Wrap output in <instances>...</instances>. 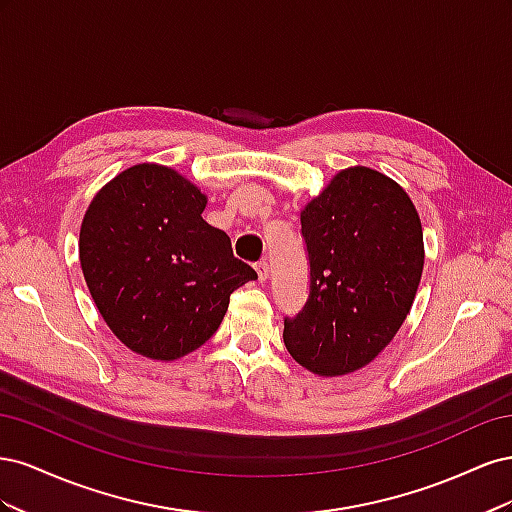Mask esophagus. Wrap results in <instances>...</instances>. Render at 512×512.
<instances>
[{
	"mask_svg": "<svg viewBox=\"0 0 512 512\" xmlns=\"http://www.w3.org/2000/svg\"><path fill=\"white\" fill-rule=\"evenodd\" d=\"M256 273H258V282H265L269 277V262L267 260L256 262Z\"/></svg>",
	"mask_w": 512,
	"mask_h": 512,
	"instance_id": "1",
	"label": "esophagus"
}]
</instances>
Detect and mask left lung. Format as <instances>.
Masks as SVG:
<instances>
[{"instance_id": "1", "label": "left lung", "mask_w": 512, "mask_h": 512, "mask_svg": "<svg viewBox=\"0 0 512 512\" xmlns=\"http://www.w3.org/2000/svg\"><path fill=\"white\" fill-rule=\"evenodd\" d=\"M309 294L284 318L292 359L318 376L371 363L410 314L421 282L423 228L410 196L367 166L337 173L301 211Z\"/></svg>"}]
</instances>
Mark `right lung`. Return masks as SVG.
Here are the masks:
<instances>
[{"label": "right lung", "mask_w": 512, "mask_h": 512, "mask_svg": "<svg viewBox=\"0 0 512 512\" xmlns=\"http://www.w3.org/2000/svg\"><path fill=\"white\" fill-rule=\"evenodd\" d=\"M207 196L177 170L136 164L91 200L79 256L87 288L119 342L175 361L218 331L230 294L256 271L203 220Z\"/></svg>", "instance_id": "obj_1"}]
</instances>
